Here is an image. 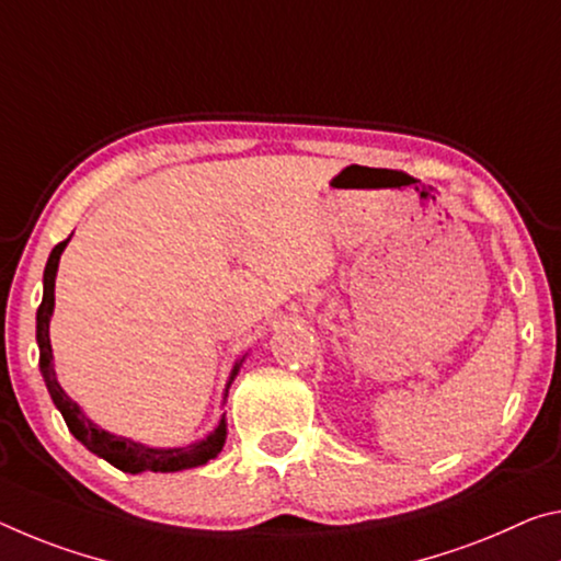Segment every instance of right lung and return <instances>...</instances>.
Here are the masks:
<instances>
[{
  "label": "right lung",
  "instance_id": "1",
  "mask_svg": "<svg viewBox=\"0 0 561 561\" xmlns=\"http://www.w3.org/2000/svg\"><path fill=\"white\" fill-rule=\"evenodd\" d=\"M72 239V237H69ZM69 239L59 242L55 249H51L47 266H44V295H42V305L37 309V344H39V369L44 377V385L49 389V397L55 407L65 416V422L69 426V432L75 434V439L84 444L89 451H94L96 457H102L110 461L112 467L122 469L127 474H141V472H182V469H192V467H202L207 465L209 459H215L221 447L227 442V416L221 414L219 424L211 430L207 437L199 442L186 444V447H149V444L135 442L129 437H117V434L102 430L96 426L89 416L79 409V404L69 397L65 389H61L57 371H55V354H51V342H49V322L51 314H55V279H57V270H59V256L65 252V247L69 244ZM247 359V354L242 359L234 362L232 375H229V381L225 387V402H227V392L232 387V381L237 377L239 367H242Z\"/></svg>",
  "mask_w": 561,
  "mask_h": 561
}]
</instances>
